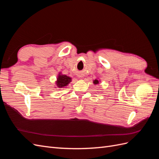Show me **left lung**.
<instances>
[{
    "label": "left lung",
    "instance_id": "obj_1",
    "mask_svg": "<svg viewBox=\"0 0 159 159\" xmlns=\"http://www.w3.org/2000/svg\"><path fill=\"white\" fill-rule=\"evenodd\" d=\"M93 84H99V81H98V80H95L93 81Z\"/></svg>",
    "mask_w": 159,
    "mask_h": 159
}]
</instances>
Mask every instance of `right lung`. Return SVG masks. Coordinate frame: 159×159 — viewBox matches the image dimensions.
I'll use <instances>...</instances> for the list:
<instances>
[{
	"label": "right lung",
	"instance_id": "right-lung-1",
	"mask_svg": "<svg viewBox=\"0 0 159 159\" xmlns=\"http://www.w3.org/2000/svg\"><path fill=\"white\" fill-rule=\"evenodd\" d=\"M71 78H70V77L67 76L66 75H62L61 74H59L56 81L57 87H58L59 88L66 87V86L70 84V82H71Z\"/></svg>",
	"mask_w": 159,
	"mask_h": 159
}]
</instances>
